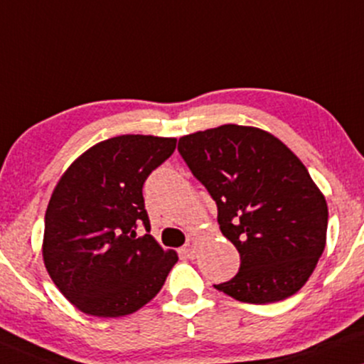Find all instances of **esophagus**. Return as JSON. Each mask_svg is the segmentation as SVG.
Returning <instances> with one entry per match:
<instances>
[{
    "mask_svg": "<svg viewBox=\"0 0 364 364\" xmlns=\"http://www.w3.org/2000/svg\"><path fill=\"white\" fill-rule=\"evenodd\" d=\"M197 250V236H191L189 241H187L186 246L182 248V253L186 255L187 258H194Z\"/></svg>",
    "mask_w": 364,
    "mask_h": 364,
    "instance_id": "esophagus-1",
    "label": "esophagus"
}]
</instances>
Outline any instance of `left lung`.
<instances>
[{
    "instance_id": "1",
    "label": "left lung",
    "mask_w": 364,
    "mask_h": 364,
    "mask_svg": "<svg viewBox=\"0 0 364 364\" xmlns=\"http://www.w3.org/2000/svg\"><path fill=\"white\" fill-rule=\"evenodd\" d=\"M178 151L218 204L219 230L241 257L214 289L248 304L289 299L326 248L327 203L284 141L255 127L221 124L186 134Z\"/></svg>"
}]
</instances>
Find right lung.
<instances>
[{
    "label": "right lung",
    "mask_w": 364,
    "mask_h": 364,
    "mask_svg": "<svg viewBox=\"0 0 364 364\" xmlns=\"http://www.w3.org/2000/svg\"><path fill=\"white\" fill-rule=\"evenodd\" d=\"M175 138L121 134L79 155L62 173L45 213L42 255L52 282L80 312L123 317L159 294L173 250L151 235L143 183L173 154Z\"/></svg>",
    "instance_id": "add662e5"
}]
</instances>
